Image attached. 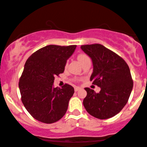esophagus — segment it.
<instances>
[{
	"instance_id": "34e87169",
	"label": "esophagus",
	"mask_w": 147,
	"mask_h": 147,
	"mask_svg": "<svg viewBox=\"0 0 147 147\" xmlns=\"http://www.w3.org/2000/svg\"><path fill=\"white\" fill-rule=\"evenodd\" d=\"M81 89V88H79V87H75V92H77V91H78V90H79Z\"/></svg>"
}]
</instances>
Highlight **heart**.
Instances as JSON below:
<instances>
[{
	"label": "heart",
	"instance_id": "b5f03b06",
	"mask_svg": "<svg viewBox=\"0 0 147 147\" xmlns=\"http://www.w3.org/2000/svg\"><path fill=\"white\" fill-rule=\"evenodd\" d=\"M88 58V57L86 55H85V54H79L78 56H77V59H78L79 61L82 64L84 61L86 60Z\"/></svg>",
	"mask_w": 147,
	"mask_h": 147
}]
</instances>
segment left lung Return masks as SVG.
I'll use <instances>...</instances> for the list:
<instances>
[{
	"mask_svg": "<svg viewBox=\"0 0 147 147\" xmlns=\"http://www.w3.org/2000/svg\"><path fill=\"white\" fill-rule=\"evenodd\" d=\"M81 48L92 59L93 72L90 80L101 88L99 93L85 88L87 95L83 101L84 107L98 119L113 117L124 107L132 91L129 65L122 57L101 44L84 45Z\"/></svg>",
	"mask_w": 147,
	"mask_h": 147,
	"instance_id": "obj_1",
	"label": "left lung"
}]
</instances>
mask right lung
Segmentation results:
<instances>
[{"instance_id":"add662e5","label":"right lung","mask_w":147,"mask_h":147,"mask_svg":"<svg viewBox=\"0 0 147 147\" xmlns=\"http://www.w3.org/2000/svg\"><path fill=\"white\" fill-rule=\"evenodd\" d=\"M76 47L47 45L34 52L25 62L18 87L23 105L36 120L52 124L66 113L74 88L67 84L62 88H55L53 83L55 77L63 72Z\"/></svg>"}]
</instances>
